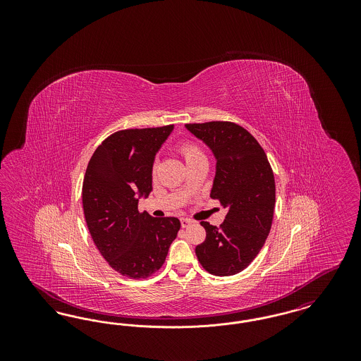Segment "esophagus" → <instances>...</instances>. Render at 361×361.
<instances>
[{
	"label": "esophagus",
	"instance_id": "esophagus-1",
	"mask_svg": "<svg viewBox=\"0 0 361 361\" xmlns=\"http://www.w3.org/2000/svg\"><path fill=\"white\" fill-rule=\"evenodd\" d=\"M181 226L184 227V228H187V227H189L190 224H193V221H190V219H188V218H181Z\"/></svg>",
	"mask_w": 361,
	"mask_h": 361
}]
</instances>
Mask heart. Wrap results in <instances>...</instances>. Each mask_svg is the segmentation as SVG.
Listing matches in <instances>:
<instances>
[{
    "label": "heart",
    "mask_w": 361,
    "mask_h": 361,
    "mask_svg": "<svg viewBox=\"0 0 361 361\" xmlns=\"http://www.w3.org/2000/svg\"><path fill=\"white\" fill-rule=\"evenodd\" d=\"M177 149H178V153L183 155V158L185 159L187 164H190V162L197 161V159H204V158H206L204 153L202 152V149H200L196 143H193V142H190V140L181 142ZM155 171H157V166L154 165L153 174H155Z\"/></svg>",
    "instance_id": "obj_1"
}]
</instances>
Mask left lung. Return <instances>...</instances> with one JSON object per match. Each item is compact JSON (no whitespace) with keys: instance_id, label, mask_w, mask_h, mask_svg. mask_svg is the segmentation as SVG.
Returning <instances> with one entry per match:
<instances>
[{"instance_id":"left-lung-1","label":"left lung","mask_w":361,"mask_h":361,"mask_svg":"<svg viewBox=\"0 0 361 361\" xmlns=\"http://www.w3.org/2000/svg\"><path fill=\"white\" fill-rule=\"evenodd\" d=\"M216 157L211 197L228 209L219 227L202 222L206 240L195 252L215 276L240 274L256 258L271 231L275 176L257 139L233 121L185 124Z\"/></svg>"}]
</instances>
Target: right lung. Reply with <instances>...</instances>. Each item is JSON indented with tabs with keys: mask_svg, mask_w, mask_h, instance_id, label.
I'll return each mask as SVG.
<instances>
[{
	"mask_svg": "<svg viewBox=\"0 0 361 361\" xmlns=\"http://www.w3.org/2000/svg\"><path fill=\"white\" fill-rule=\"evenodd\" d=\"M173 124L121 130L92 155L82 183V206L92 240L112 269L146 279L164 265L180 230L177 218H153L137 209L152 190L154 155Z\"/></svg>",
	"mask_w": 361,
	"mask_h": 361,
	"instance_id": "obj_1",
	"label": "right lung"
}]
</instances>
